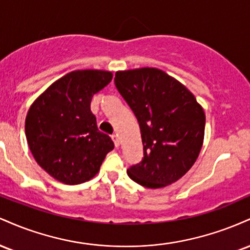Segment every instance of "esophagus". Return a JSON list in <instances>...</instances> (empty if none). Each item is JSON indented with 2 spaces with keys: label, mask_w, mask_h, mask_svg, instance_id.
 <instances>
[{
  "label": "esophagus",
  "mask_w": 250,
  "mask_h": 250,
  "mask_svg": "<svg viewBox=\"0 0 250 250\" xmlns=\"http://www.w3.org/2000/svg\"><path fill=\"white\" fill-rule=\"evenodd\" d=\"M111 139H113L115 147H119V146H120V137H119V135L113 134V135H111Z\"/></svg>",
  "instance_id": "obj_1"
}]
</instances>
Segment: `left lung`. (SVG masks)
Listing matches in <instances>:
<instances>
[{
    "instance_id": "obj_1",
    "label": "left lung",
    "mask_w": 250,
    "mask_h": 250,
    "mask_svg": "<svg viewBox=\"0 0 250 250\" xmlns=\"http://www.w3.org/2000/svg\"><path fill=\"white\" fill-rule=\"evenodd\" d=\"M114 82L141 129L143 159L128 169V176L153 189L176 182L202 148V107L185 85L156 68L119 71Z\"/></svg>"
}]
</instances>
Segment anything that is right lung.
<instances>
[{
  "label": "right lung",
  "instance_id": "add662e5",
  "mask_svg": "<svg viewBox=\"0 0 250 250\" xmlns=\"http://www.w3.org/2000/svg\"><path fill=\"white\" fill-rule=\"evenodd\" d=\"M111 79L109 71H71L31 104L25 119L28 146L36 162L60 182L80 185L90 180L114 149L90 110L94 94Z\"/></svg>",
  "mask_w": 250,
  "mask_h": 250
}]
</instances>
